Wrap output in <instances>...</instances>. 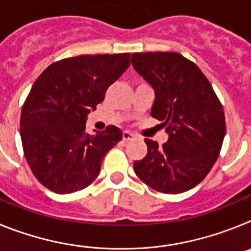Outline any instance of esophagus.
<instances>
[{
	"label": "esophagus",
	"mask_w": 251,
	"mask_h": 251,
	"mask_svg": "<svg viewBox=\"0 0 251 251\" xmlns=\"http://www.w3.org/2000/svg\"><path fill=\"white\" fill-rule=\"evenodd\" d=\"M134 138V134H133V133H130V132H128V130H124L123 132V139L126 142H128V141H130V139H133Z\"/></svg>",
	"instance_id": "esophagus-1"
}]
</instances>
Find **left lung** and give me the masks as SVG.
<instances>
[{
    "label": "left lung",
    "mask_w": 251,
    "mask_h": 251,
    "mask_svg": "<svg viewBox=\"0 0 251 251\" xmlns=\"http://www.w3.org/2000/svg\"><path fill=\"white\" fill-rule=\"evenodd\" d=\"M132 65L154 90L151 115L165 121L162 147L145 139L146 157L134 162L137 176L156 191L181 194L207 176L220 154L225 115L199 66L178 52H136Z\"/></svg>",
    "instance_id": "1"
}]
</instances>
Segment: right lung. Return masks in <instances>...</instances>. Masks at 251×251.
Returning <instances> with one entry per match:
<instances>
[{"label":"right lung","mask_w":251,"mask_h":251,"mask_svg":"<svg viewBox=\"0 0 251 251\" xmlns=\"http://www.w3.org/2000/svg\"><path fill=\"white\" fill-rule=\"evenodd\" d=\"M130 54L80 55L51 64L22 106L21 141L39 182L55 194L80 191L98 177L104 156L122 141L118 127L85 132L86 115L130 65Z\"/></svg>","instance_id":"add662e5"}]
</instances>
